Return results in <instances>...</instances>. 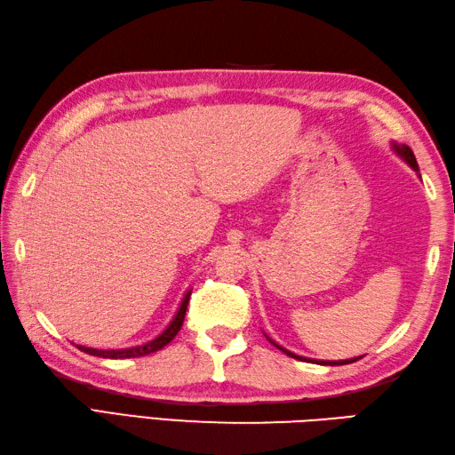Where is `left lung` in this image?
Segmentation results:
<instances>
[{
  "mask_svg": "<svg viewBox=\"0 0 455 455\" xmlns=\"http://www.w3.org/2000/svg\"><path fill=\"white\" fill-rule=\"evenodd\" d=\"M390 148H393V151L395 154L400 157V159H404V162L411 165L414 172L418 173V177H420V169H418V164H416V157H414V151L408 148V146H404V144H396V141H393V144H390ZM266 335V333H264ZM266 339H268L274 347H278L280 351H283L288 355V357H291V359H298V361H309V363H319V364H329V367H333V364H349V363H355L357 359H361V357H353V359H345V361H317V359H307V357H301V355H296V353H291V351H288V349H283L282 345H278L275 343L274 339H270L268 335H266Z\"/></svg>",
  "mask_w": 455,
  "mask_h": 455,
  "instance_id": "1",
  "label": "left lung"
}]
</instances>
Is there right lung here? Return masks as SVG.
I'll list each match as a JSON object with an SVG mask.
<instances>
[{
    "instance_id": "1",
    "label": "right lung",
    "mask_w": 455,
    "mask_h": 455,
    "mask_svg": "<svg viewBox=\"0 0 455 455\" xmlns=\"http://www.w3.org/2000/svg\"><path fill=\"white\" fill-rule=\"evenodd\" d=\"M189 298H191V290H187L180 307H177L175 315L172 317V322L165 325L162 333H157L154 339H149L146 343L122 347V349H96V347H86V345H76V347L80 351H84L88 355H94V357H102V359H133V357H144V355L156 353L159 349H164V347L169 341H173V337L180 333V329L183 325V319H185L187 304H189Z\"/></svg>"
}]
</instances>
